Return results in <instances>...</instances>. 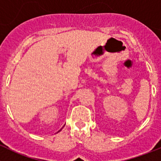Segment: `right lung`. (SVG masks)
I'll list each match as a JSON object with an SVG mask.
<instances>
[{
	"mask_svg": "<svg viewBox=\"0 0 161 161\" xmlns=\"http://www.w3.org/2000/svg\"><path fill=\"white\" fill-rule=\"evenodd\" d=\"M61 130H62V129H61ZM60 130H59V131H60ZM59 131H58V132H59Z\"/></svg>",
	"mask_w": 161,
	"mask_h": 161,
	"instance_id": "obj_1",
	"label": "right lung"
}]
</instances>
